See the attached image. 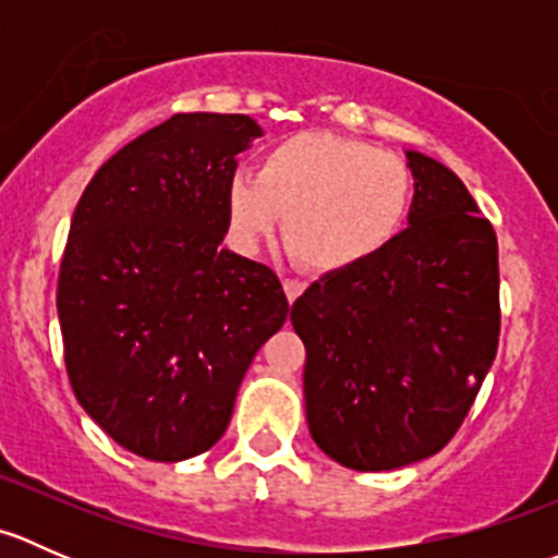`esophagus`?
<instances>
[{
    "label": "esophagus",
    "instance_id": "1",
    "mask_svg": "<svg viewBox=\"0 0 558 558\" xmlns=\"http://www.w3.org/2000/svg\"><path fill=\"white\" fill-rule=\"evenodd\" d=\"M283 291L286 296H289V302H294L296 296H302V291H305V283H302L300 278H283Z\"/></svg>",
    "mask_w": 558,
    "mask_h": 558
}]
</instances>
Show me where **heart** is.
<instances>
[{
  "label": "heart",
  "instance_id": "obj_1",
  "mask_svg": "<svg viewBox=\"0 0 558 558\" xmlns=\"http://www.w3.org/2000/svg\"><path fill=\"white\" fill-rule=\"evenodd\" d=\"M415 180L402 156L364 140L300 132L275 143L256 178L238 174L227 210L243 247L272 238L286 218L291 256L311 272H342L402 234Z\"/></svg>",
  "mask_w": 558,
  "mask_h": 558
}]
</instances>
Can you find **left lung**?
<instances>
[{"instance_id": "1", "label": "left lung", "mask_w": 558, "mask_h": 558, "mask_svg": "<svg viewBox=\"0 0 558 558\" xmlns=\"http://www.w3.org/2000/svg\"><path fill=\"white\" fill-rule=\"evenodd\" d=\"M410 227L324 275L291 307L315 446L348 470L435 456L464 424L499 345V247L440 161L408 150Z\"/></svg>"}]
</instances>
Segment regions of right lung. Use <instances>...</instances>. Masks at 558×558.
Masks as SVG:
<instances>
[{
	"label": "right lung",
	"mask_w": 558,
	"mask_h": 558,
	"mask_svg": "<svg viewBox=\"0 0 558 558\" xmlns=\"http://www.w3.org/2000/svg\"><path fill=\"white\" fill-rule=\"evenodd\" d=\"M262 129L178 112L83 191L59 272L72 391L126 451L180 461L216 446L289 300L267 264L223 251L234 156Z\"/></svg>",
	"instance_id": "add662e5"
}]
</instances>
